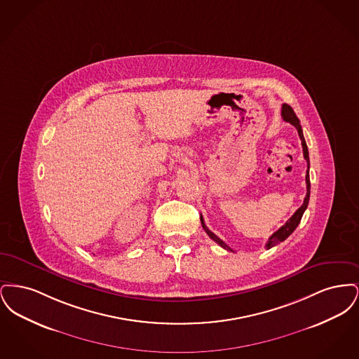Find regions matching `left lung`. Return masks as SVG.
<instances>
[{
	"label": "left lung",
	"instance_id": "1",
	"mask_svg": "<svg viewBox=\"0 0 359 359\" xmlns=\"http://www.w3.org/2000/svg\"><path fill=\"white\" fill-rule=\"evenodd\" d=\"M281 117H283V120L290 122V123H292V125L297 129V133H299V137H300V140H302L303 154H304V158L307 160L308 163V170L307 173H306L307 195H306V198H304V202H303L302 207H299V208L296 210V212L285 222V224L281 226L276 233H273V234L271 236V238L268 239V242H266V245H265L266 249H271V248H273L276 245H278L280 242L285 241V239L288 238L290 234L294 231V229L299 226V223L302 221V217H303L304 211L307 210L308 202H309V192H311V183H309V156H308L307 144H306V140H304V136H303V129H302L300 121L296 117L293 109L290 107V104H287V103H284L283 107H281ZM201 222H202V226H203V229H205V231L208 234L210 238L212 239V241H215L219 246H222L223 249H226V250H229V252H234L231 248H229V246L223 242L222 239L219 238V237H217L211 230H208V227L205 226L202 215H201Z\"/></svg>",
	"mask_w": 359,
	"mask_h": 359
}]
</instances>
